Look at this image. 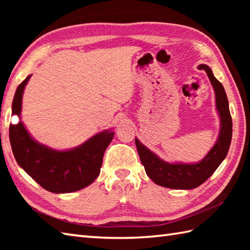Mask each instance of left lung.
<instances>
[{
	"label": "left lung",
	"mask_w": 250,
	"mask_h": 250,
	"mask_svg": "<svg viewBox=\"0 0 250 250\" xmlns=\"http://www.w3.org/2000/svg\"><path fill=\"white\" fill-rule=\"evenodd\" d=\"M199 67L206 72L214 88L216 108L220 117L219 136L208 153L198 163H168L135 139L137 152L147 175L153 183L162 187L186 190L199 187L214 174L229 151L232 140V118L225 88L217 81L208 66L201 64Z\"/></svg>",
	"instance_id": "left-lung-1"
}]
</instances>
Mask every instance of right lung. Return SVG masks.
Segmentation results:
<instances>
[{"mask_svg":"<svg viewBox=\"0 0 250 250\" xmlns=\"http://www.w3.org/2000/svg\"><path fill=\"white\" fill-rule=\"evenodd\" d=\"M21 83L12 105V114L20 117L25 84ZM115 135L105 130L83 144L68 150H56L36 142L21 121L9 125V141L16 161L37 184L54 193H68L83 189L99 176L106 148Z\"/></svg>","mask_w":250,"mask_h":250,"instance_id":"1","label":"right lung"}]
</instances>
